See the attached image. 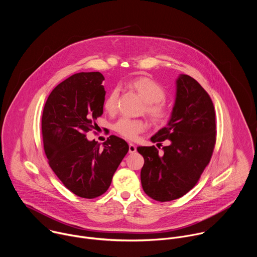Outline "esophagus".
Here are the masks:
<instances>
[{"label":"esophagus","mask_w":257,"mask_h":257,"mask_svg":"<svg viewBox=\"0 0 257 257\" xmlns=\"http://www.w3.org/2000/svg\"><path fill=\"white\" fill-rule=\"evenodd\" d=\"M136 152V145L133 143H129V153L133 154Z\"/></svg>","instance_id":"1"}]
</instances>
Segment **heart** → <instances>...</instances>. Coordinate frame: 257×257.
<instances>
[{
    "instance_id": "1",
    "label": "heart",
    "mask_w": 257,
    "mask_h": 257,
    "mask_svg": "<svg viewBox=\"0 0 257 257\" xmlns=\"http://www.w3.org/2000/svg\"><path fill=\"white\" fill-rule=\"evenodd\" d=\"M129 87L139 94L145 101L142 112L148 115L155 125H165L171 119V109L166 104V90L164 87L149 77H137L129 81ZM120 89L114 87L106 95L103 107L109 114H115L118 111ZM148 128V123L141 119L121 118L114 125V130L122 137L134 140L138 135Z\"/></svg>"
}]
</instances>
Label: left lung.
I'll list each match as a JSON object with an SVG mask.
<instances>
[{
  "label": "left lung",
  "mask_w": 257,
  "mask_h": 257,
  "mask_svg": "<svg viewBox=\"0 0 257 257\" xmlns=\"http://www.w3.org/2000/svg\"><path fill=\"white\" fill-rule=\"evenodd\" d=\"M163 153L153 146H139L144 165L140 179L143 191L151 198L165 202L189 192L210 162L216 141L215 112L204 88L189 75L177 80V96L167 127L152 137Z\"/></svg>",
  "instance_id": "1"
}]
</instances>
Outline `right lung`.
<instances>
[{"label":"right lung","instance_id":"right-lung-1","mask_svg":"<svg viewBox=\"0 0 257 257\" xmlns=\"http://www.w3.org/2000/svg\"><path fill=\"white\" fill-rule=\"evenodd\" d=\"M104 77L81 72L57 85L42 117V135L48 163L64 186L75 195L92 199L103 194L127 155V142L111 135L100 144L86 133L103 113Z\"/></svg>","mask_w":257,"mask_h":257}]
</instances>
